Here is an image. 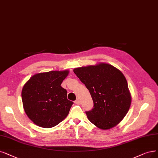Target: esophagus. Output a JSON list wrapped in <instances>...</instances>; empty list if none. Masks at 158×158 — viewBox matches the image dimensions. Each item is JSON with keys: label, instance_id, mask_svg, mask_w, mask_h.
Masks as SVG:
<instances>
[{"label": "esophagus", "instance_id": "esophagus-1", "mask_svg": "<svg viewBox=\"0 0 158 158\" xmlns=\"http://www.w3.org/2000/svg\"><path fill=\"white\" fill-rule=\"evenodd\" d=\"M74 103L76 104H80V100L78 98V99H77V100L74 101Z\"/></svg>", "mask_w": 158, "mask_h": 158}]
</instances>
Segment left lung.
Segmentation results:
<instances>
[{
	"instance_id": "obj_1",
	"label": "left lung",
	"mask_w": 158,
	"mask_h": 158,
	"mask_svg": "<svg viewBox=\"0 0 158 158\" xmlns=\"http://www.w3.org/2000/svg\"><path fill=\"white\" fill-rule=\"evenodd\" d=\"M74 73L89 90L93 107L85 111L89 121L102 130L121 122L131 104L128 83L123 74L110 64L81 67Z\"/></svg>"
}]
</instances>
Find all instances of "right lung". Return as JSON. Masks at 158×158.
Wrapping results in <instances>:
<instances>
[{
  "mask_svg": "<svg viewBox=\"0 0 158 158\" xmlns=\"http://www.w3.org/2000/svg\"><path fill=\"white\" fill-rule=\"evenodd\" d=\"M68 71H49L34 75L22 90V101L27 116L36 125L52 128L69 114L73 102L61 86Z\"/></svg>",
  "mask_w": 158,
  "mask_h": 158,
  "instance_id": "1",
  "label": "right lung"
}]
</instances>
